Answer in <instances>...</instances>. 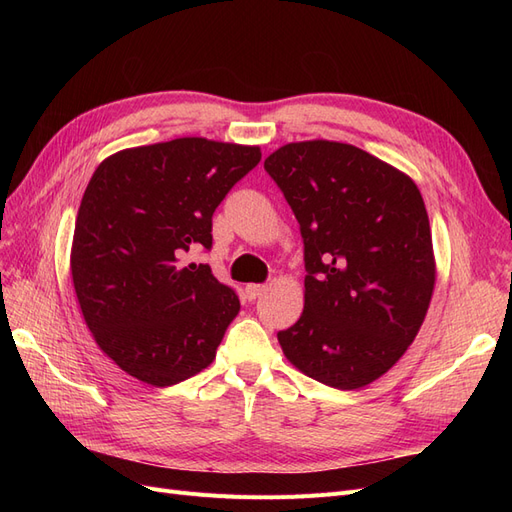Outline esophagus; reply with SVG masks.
<instances>
[{
  "instance_id": "1",
  "label": "esophagus",
  "mask_w": 512,
  "mask_h": 512,
  "mask_svg": "<svg viewBox=\"0 0 512 512\" xmlns=\"http://www.w3.org/2000/svg\"><path fill=\"white\" fill-rule=\"evenodd\" d=\"M265 290H267L265 284H247L245 286V297H247V301H256Z\"/></svg>"
}]
</instances>
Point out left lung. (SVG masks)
Here are the masks:
<instances>
[{
	"label": "left lung",
	"mask_w": 512,
	"mask_h": 512,
	"mask_svg": "<svg viewBox=\"0 0 512 512\" xmlns=\"http://www.w3.org/2000/svg\"><path fill=\"white\" fill-rule=\"evenodd\" d=\"M265 170L299 222L307 271L303 314L277 342L305 376L361 389L401 359L427 314L436 265L423 196L344 143L284 145Z\"/></svg>",
	"instance_id": "obj_1"
}]
</instances>
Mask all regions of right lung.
<instances>
[{"mask_svg": "<svg viewBox=\"0 0 512 512\" xmlns=\"http://www.w3.org/2000/svg\"><path fill=\"white\" fill-rule=\"evenodd\" d=\"M258 162V147L175 138L96 168L76 215L72 282L89 331L126 374L170 386L215 359L239 297L188 258L211 250L213 211Z\"/></svg>", "mask_w": 512, "mask_h": 512, "instance_id": "add662e5", "label": "right lung"}]
</instances>
